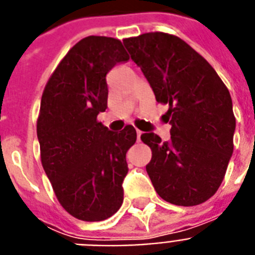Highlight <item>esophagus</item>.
Wrapping results in <instances>:
<instances>
[{"mask_svg":"<svg viewBox=\"0 0 255 255\" xmlns=\"http://www.w3.org/2000/svg\"><path fill=\"white\" fill-rule=\"evenodd\" d=\"M141 135H142V131H141V130H138V129H137V138H138V141H139V138H141Z\"/></svg>","mask_w":255,"mask_h":255,"instance_id":"34e87169","label":"esophagus"}]
</instances>
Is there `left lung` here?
Here are the masks:
<instances>
[{"mask_svg": "<svg viewBox=\"0 0 255 255\" xmlns=\"http://www.w3.org/2000/svg\"><path fill=\"white\" fill-rule=\"evenodd\" d=\"M131 60L167 104L170 141L154 133L141 139L151 149L146 165L155 191L178 206H195L216 194L233 154L236 117L228 88L212 65L175 35L145 33L124 39Z\"/></svg>", "mask_w": 255, "mask_h": 255, "instance_id": "1", "label": "left lung"}]
</instances>
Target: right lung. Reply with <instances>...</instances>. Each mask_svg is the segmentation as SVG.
Returning a JSON list of instances; mask_svg holds the SVG:
<instances>
[{"instance_id": "add662e5", "label": "right lung", "mask_w": 255, "mask_h": 255, "mask_svg": "<svg viewBox=\"0 0 255 255\" xmlns=\"http://www.w3.org/2000/svg\"><path fill=\"white\" fill-rule=\"evenodd\" d=\"M129 60L120 39L89 35L47 81L37 121L41 162L62 208L81 221L108 220L124 202L126 153L137 133L112 131L97 116L108 108L106 74Z\"/></svg>"}]
</instances>
